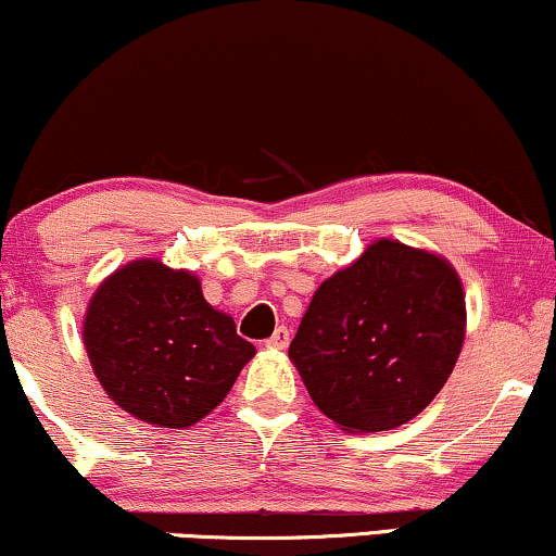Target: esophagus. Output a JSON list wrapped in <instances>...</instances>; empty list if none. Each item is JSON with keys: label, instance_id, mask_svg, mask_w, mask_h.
Here are the masks:
<instances>
[{"label": "esophagus", "instance_id": "1", "mask_svg": "<svg viewBox=\"0 0 556 556\" xmlns=\"http://www.w3.org/2000/svg\"><path fill=\"white\" fill-rule=\"evenodd\" d=\"M287 343H290V330H287L285 326H279V328L271 333V339H266L264 346L271 349V351H285Z\"/></svg>", "mask_w": 556, "mask_h": 556}]
</instances>
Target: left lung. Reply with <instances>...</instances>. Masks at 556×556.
Segmentation results:
<instances>
[{
  "label": "left lung",
  "mask_w": 556,
  "mask_h": 556,
  "mask_svg": "<svg viewBox=\"0 0 556 556\" xmlns=\"http://www.w3.org/2000/svg\"><path fill=\"white\" fill-rule=\"evenodd\" d=\"M465 333V287L448 258L379 238L315 290L290 359L336 426L390 431L439 395Z\"/></svg>",
  "instance_id": "8db88e82"
}]
</instances>
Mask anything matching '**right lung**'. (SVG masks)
Instances as JSON below:
<instances>
[{
  "label": "right lung",
  "instance_id": "obj_1",
  "mask_svg": "<svg viewBox=\"0 0 556 556\" xmlns=\"http://www.w3.org/2000/svg\"><path fill=\"white\" fill-rule=\"evenodd\" d=\"M81 339L112 403L159 428H189L213 413L256 354L205 300L200 277L161 258H136L102 279Z\"/></svg>",
  "mask_w": 556,
  "mask_h": 556
}]
</instances>
